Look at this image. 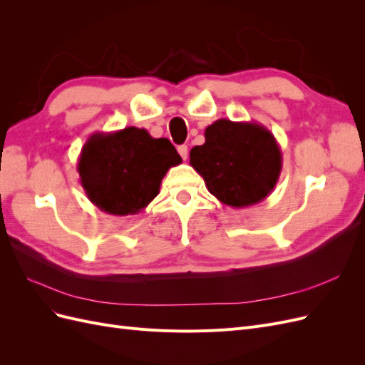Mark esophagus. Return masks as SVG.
<instances>
[{
    "mask_svg": "<svg viewBox=\"0 0 365 365\" xmlns=\"http://www.w3.org/2000/svg\"><path fill=\"white\" fill-rule=\"evenodd\" d=\"M178 153H180L182 160H187V155H189V148H187L185 145L178 146Z\"/></svg>",
    "mask_w": 365,
    "mask_h": 365,
    "instance_id": "1",
    "label": "esophagus"
}]
</instances>
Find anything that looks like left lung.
Here are the masks:
<instances>
[{"instance_id":"1","label":"left lung","mask_w":365,"mask_h":365,"mask_svg":"<svg viewBox=\"0 0 365 365\" xmlns=\"http://www.w3.org/2000/svg\"><path fill=\"white\" fill-rule=\"evenodd\" d=\"M204 135V145L190 150V164L220 202L250 207L274 190L282 172V150L271 130L254 121L219 118Z\"/></svg>"}]
</instances>
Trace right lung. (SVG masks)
Masks as SVG:
<instances>
[{
	"label": "right lung",
	"instance_id": "obj_1",
	"mask_svg": "<svg viewBox=\"0 0 365 365\" xmlns=\"http://www.w3.org/2000/svg\"><path fill=\"white\" fill-rule=\"evenodd\" d=\"M181 157L168 138L129 126L96 132L82 148L77 172L96 207L114 216L137 215L160 193L164 175Z\"/></svg>",
	"mask_w": 365,
	"mask_h": 365
}]
</instances>
